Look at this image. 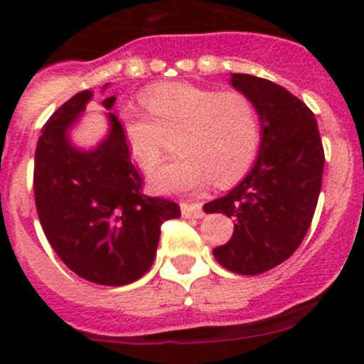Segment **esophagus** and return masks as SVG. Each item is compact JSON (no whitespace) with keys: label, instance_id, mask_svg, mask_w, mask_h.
I'll list each match as a JSON object with an SVG mask.
<instances>
[{"label":"esophagus","instance_id":"34e87169","mask_svg":"<svg viewBox=\"0 0 364 364\" xmlns=\"http://www.w3.org/2000/svg\"><path fill=\"white\" fill-rule=\"evenodd\" d=\"M182 215L188 218H202L204 217V210H202L200 202H182L180 204Z\"/></svg>","mask_w":364,"mask_h":364}]
</instances>
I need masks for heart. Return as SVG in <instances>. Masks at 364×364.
<instances>
[{
  "label": "heart",
  "instance_id": "obj_1",
  "mask_svg": "<svg viewBox=\"0 0 364 364\" xmlns=\"http://www.w3.org/2000/svg\"><path fill=\"white\" fill-rule=\"evenodd\" d=\"M140 104L149 118L124 109L118 125L131 159L151 169L162 159L167 136H175V159L156 167V191H191L230 184L252 167L260 146V112L244 92L217 91L186 82L147 87Z\"/></svg>",
  "mask_w": 364,
  "mask_h": 364
}]
</instances>
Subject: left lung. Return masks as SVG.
Listing matches in <instances>:
<instances>
[{
  "label": "left lung",
  "instance_id": "1",
  "mask_svg": "<svg viewBox=\"0 0 364 364\" xmlns=\"http://www.w3.org/2000/svg\"><path fill=\"white\" fill-rule=\"evenodd\" d=\"M231 85L259 107L262 142L246 178L204 210L235 222L231 239L213 250L218 264L259 275L290 259L310 230L324 149L314 112L284 87L252 74H233Z\"/></svg>",
  "mask_w": 364,
  "mask_h": 364
}]
</instances>
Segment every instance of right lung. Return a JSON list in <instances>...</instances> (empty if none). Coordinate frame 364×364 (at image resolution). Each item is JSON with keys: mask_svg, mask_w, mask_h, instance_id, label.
<instances>
[{"mask_svg": "<svg viewBox=\"0 0 364 364\" xmlns=\"http://www.w3.org/2000/svg\"><path fill=\"white\" fill-rule=\"evenodd\" d=\"M91 92L67 100L43 125L34 154V198L45 237L63 264L85 281L124 286L147 273L160 228L180 217L176 202L144 193L118 118L95 151L74 149L70 127ZM117 98L104 100L111 109Z\"/></svg>", "mask_w": 364, "mask_h": 364, "instance_id": "right-lung-1", "label": "right lung"}]
</instances>
